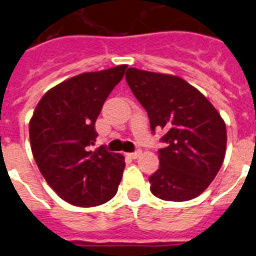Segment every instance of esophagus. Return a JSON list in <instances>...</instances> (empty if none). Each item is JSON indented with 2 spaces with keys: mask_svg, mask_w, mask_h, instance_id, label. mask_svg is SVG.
Wrapping results in <instances>:
<instances>
[{
  "mask_svg": "<svg viewBox=\"0 0 256 256\" xmlns=\"http://www.w3.org/2000/svg\"><path fill=\"white\" fill-rule=\"evenodd\" d=\"M142 155V150H136V151H134V152L128 154V156L132 158V159H136V158H139Z\"/></svg>",
  "mask_w": 256,
  "mask_h": 256,
  "instance_id": "obj_1",
  "label": "esophagus"
}]
</instances>
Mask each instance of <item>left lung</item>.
<instances>
[{
    "mask_svg": "<svg viewBox=\"0 0 256 256\" xmlns=\"http://www.w3.org/2000/svg\"><path fill=\"white\" fill-rule=\"evenodd\" d=\"M126 81L146 109L151 130H163L159 170L148 178L154 196L188 201L200 196L220 171L226 151V124L209 100L172 74L128 68Z\"/></svg>",
    "mask_w": 256,
    "mask_h": 256,
    "instance_id": "obj_1",
    "label": "left lung"
}]
</instances>
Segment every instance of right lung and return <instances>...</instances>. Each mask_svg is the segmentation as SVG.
<instances>
[{"label":"right lung","mask_w":256,"mask_h":256,"mask_svg":"<svg viewBox=\"0 0 256 256\" xmlns=\"http://www.w3.org/2000/svg\"><path fill=\"white\" fill-rule=\"evenodd\" d=\"M128 66L85 72L46 92L28 124L31 151L48 186L64 201L96 206L117 193L124 170L121 154L93 150L94 124Z\"/></svg>","instance_id":"1"}]
</instances>
